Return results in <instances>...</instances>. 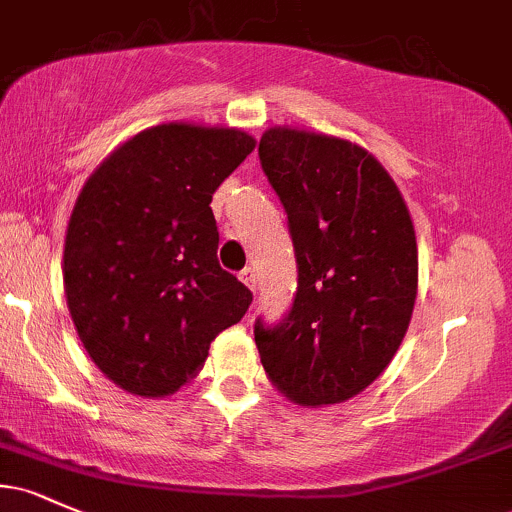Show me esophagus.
Listing matches in <instances>:
<instances>
[{
    "label": "esophagus",
    "instance_id": "34e87169",
    "mask_svg": "<svg viewBox=\"0 0 512 512\" xmlns=\"http://www.w3.org/2000/svg\"><path fill=\"white\" fill-rule=\"evenodd\" d=\"M238 276H240V281H243V284L248 286L250 291H255V286H257V281H255V269H252V267H245L243 272H240Z\"/></svg>",
    "mask_w": 512,
    "mask_h": 512
}]
</instances>
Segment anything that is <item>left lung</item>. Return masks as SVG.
<instances>
[{
    "instance_id": "left-lung-1",
    "label": "left lung",
    "mask_w": 512,
    "mask_h": 512,
    "mask_svg": "<svg viewBox=\"0 0 512 512\" xmlns=\"http://www.w3.org/2000/svg\"><path fill=\"white\" fill-rule=\"evenodd\" d=\"M289 216L298 291L255 344L276 390L301 407L356 397L390 366L414 313L419 252L390 173L363 146L298 127L260 139Z\"/></svg>"
}]
</instances>
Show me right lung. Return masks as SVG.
<instances>
[{"label":"right lung","mask_w":512,"mask_h":512,"mask_svg":"<svg viewBox=\"0 0 512 512\" xmlns=\"http://www.w3.org/2000/svg\"><path fill=\"white\" fill-rule=\"evenodd\" d=\"M255 139L168 122L120 144L91 173L64 238V296L98 370L139 397L190 383L252 293L223 272L211 197Z\"/></svg>","instance_id":"obj_1"}]
</instances>
